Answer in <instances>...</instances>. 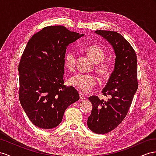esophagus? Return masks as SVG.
Here are the masks:
<instances>
[{"instance_id":"1","label":"esophagus","mask_w":156,"mask_h":156,"mask_svg":"<svg viewBox=\"0 0 156 156\" xmlns=\"http://www.w3.org/2000/svg\"><path fill=\"white\" fill-rule=\"evenodd\" d=\"M79 95H80V98L81 100H85L86 99V97L84 96L82 93H80Z\"/></svg>"}]
</instances>
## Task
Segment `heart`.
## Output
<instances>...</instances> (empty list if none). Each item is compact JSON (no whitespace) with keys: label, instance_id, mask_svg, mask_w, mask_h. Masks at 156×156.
Wrapping results in <instances>:
<instances>
[{"label":"heart","instance_id":"1","mask_svg":"<svg viewBox=\"0 0 156 156\" xmlns=\"http://www.w3.org/2000/svg\"><path fill=\"white\" fill-rule=\"evenodd\" d=\"M85 51L87 55L97 63V72L102 79H107L110 75L112 66L108 62L102 61L105 57V51L97 45H90L86 48ZM76 63V53L74 50H69L65 57V65L68 69L73 70ZM69 83L76 87L81 93H86L91 90L95 86L97 80L94 75L80 73L74 75L69 79Z\"/></svg>","mask_w":156,"mask_h":156}]
</instances>
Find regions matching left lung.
Returning a JSON list of instances; mask_svg holds the SVG:
<instances>
[{
    "label": "left lung",
    "instance_id": "8db88e82",
    "mask_svg": "<svg viewBox=\"0 0 156 156\" xmlns=\"http://www.w3.org/2000/svg\"><path fill=\"white\" fill-rule=\"evenodd\" d=\"M112 46L114 69L102 93L110 95L107 101L93 95L87 126L97 134H105L118 127L125 118L138 88L137 59L135 50L122 34L114 31L96 30Z\"/></svg>",
    "mask_w": 156,
    "mask_h": 156
}]
</instances>
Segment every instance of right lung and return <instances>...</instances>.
<instances>
[{"instance_id": "obj_1", "label": "right lung", "mask_w": 156, "mask_h": 156, "mask_svg": "<svg viewBox=\"0 0 156 156\" xmlns=\"http://www.w3.org/2000/svg\"><path fill=\"white\" fill-rule=\"evenodd\" d=\"M63 26L42 29L29 40L21 57L19 99L35 126H58L65 110L80 99L77 90L64 85L65 56L69 44L83 36Z\"/></svg>"}]
</instances>
